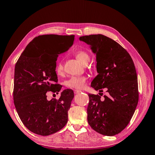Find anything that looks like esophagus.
<instances>
[{
    "label": "esophagus",
    "mask_w": 155,
    "mask_h": 155,
    "mask_svg": "<svg viewBox=\"0 0 155 155\" xmlns=\"http://www.w3.org/2000/svg\"><path fill=\"white\" fill-rule=\"evenodd\" d=\"M81 91H78V90H75L74 91V93L75 94H78V93H81Z\"/></svg>",
    "instance_id": "34e87169"
}]
</instances>
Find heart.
Here are the masks:
<instances>
[{
  "label": "heart",
  "instance_id": "1",
  "mask_svg": "<svg viewBox=\"0 0 155 155\" xmlns=\"http://www.w3.org/2000/svg\"><path fill=\"white\" fill-rule=\"evenodd\" d=\"M75 55L77 58L82 64H87L90 61V56L86 51L79 50L75 52ZM56 73L58 76L63 74L64 68L63 63L61 61H58L55 66ZM86 84V78L85 76H72L64 81V84L67 88L71 89H78L81 90L85 87Z\"/></svg>",
  "mask_w": 155,
  "mask_h": 155
}]
</instances>
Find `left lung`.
<instances>
[{
  "mask_svg": "<svg viewBox=\"0 0 155 155\" xmlns=\"http://www.w3.org/2000/svg\"><path fill=\"white\" fill-rule=\"evenodd\" d=\"M96 55L97 72L91 87L107 95L89 94L88 123L100 134L113 136L127 126L136 109L139 93L136 70L127 51L105 35L79 38ZM101 95V94H100ZM102 96V95H101Z\"/></svg>",
  "mask_w": 155,
  "mask_h": 155,
  "instance_id": "8db88e82",
  "label": "left lung"
}]
</instances>
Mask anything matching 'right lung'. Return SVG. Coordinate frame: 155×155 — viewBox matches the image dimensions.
Masks as SVG:
<instances>
[{
  "mask_svg": "<svg viewBox=\"0 0 155 155\" xmlns=\"http://www.w3.org/2000/svg\"><path fill=\"white\" fill-rule=\"evenodd\" d=\"M74 35H45L35 37L26 46L15 66L13 101L21 122L35 134L49 135L63 128L74 97L65 89L59 99H47L48 91L58 93L55 66L58 55L67 51Z\"/></svg>",
  "mask_w": 155,
  "mask_h": 155,
  "instance_id": "1",
  "label": "right lung"
}]
</instances>
